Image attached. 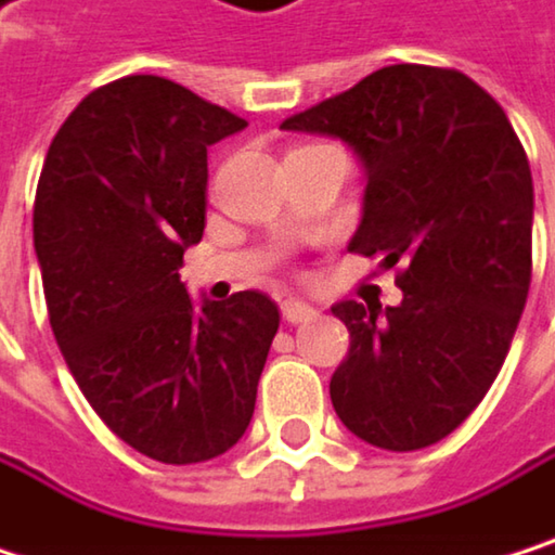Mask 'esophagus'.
<instances>
[{"instance_id": "obj_1", "label": "esophagus", "mask_w": 555, "mask_h": 555, "mask_svg": "<svg viewBox=\"0 0 555 555\" xmlns=\"http://www.w3.org/2000/svg\"><path fill=\"white\" fill-rule=\"evenodd\" d=\"M283 319H286L289 325H302V322L315 319V309L306 306V302H299V299H286V302H283Z\"/></svg>"}]
</instances>
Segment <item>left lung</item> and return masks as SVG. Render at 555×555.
<instances>
[{"label": "left lung", "mask_w": 555, "mask_h": 555, "mask_svg": "<svg viewBox=\"0 0 555 555\" xmlns=\"http://www.w3.org/2000/svg\"><path fill=\"white\" fill-rule=\"evenodd\" d=\"M283 129L358 152L367 188L348 249L403 266L400 306H332L351 335L332 377L335 413L387 452L436 446L491 390L527 306V152L491 93L426 64L380 67Z\"/></svg>", "instance_id": "left-lung-1"}]
</instances>
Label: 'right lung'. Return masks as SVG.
<instances>
[{
    "mask_svg": "<svg viewBox=\"0 0 555 555\" xmlns=\"http://www.w3.org/2000/svg\"><path fill=\"white\" fill-rule=\"evenodd\" d=\"M243 126L175 80L119 77L77 103L38 178L35 253L57 348L96 416L165 465L240 442L280 332L269 296L194 306L178 275L204 233L207 145Z\"/></svg>",
    "mask_w": 555,
    "mask_h": 555,
    "instance_id": "add662e5",
    "label": "right lung"
}]
</instances>
